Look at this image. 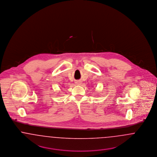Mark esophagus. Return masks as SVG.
Segmentation results:
<instances>
[{
    "label": "esophagus",
    "mask_w": 157,
    "mask_h": 157,
    "mask_svg": "<svg viewBox=\"0 0 157 157\" xmlns=\"http://www.w3.org/2000/svg\"><path fill=\"white\" fill-rule=\"evenodd\" d=\"M76 85H81V81H79V80H78V81H76Z\"/></svg>",
    "instance_id": "34e87169"
}]
</instances>
